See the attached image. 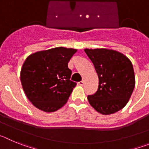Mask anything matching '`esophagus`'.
<instances>
[{
	"label": "esophagus",
	"instance_id": "obj_1",
	"mask_svg": "<svg viewBox=\"0 0 149 149\" xmlns=\"http://www.w3.org/2000/svg\"><path fill=\"white\" fill-rule=\"evenodd\" d=\"M78 84L79 85H80V86H84V79H83V81H80V82L78 83Z\"/></svg>",
	"mask_w": 149,
	"mask_h": 149
}]
</instances>
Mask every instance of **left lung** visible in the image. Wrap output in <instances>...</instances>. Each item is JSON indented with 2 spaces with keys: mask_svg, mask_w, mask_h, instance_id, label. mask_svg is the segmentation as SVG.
<instances>
[{
  "mask_svg": "<svg viewBox=\"0 0 149 149\" xmlns=\"http://www.w3.org/2000/svg\"><path fill=\"white\" fill-rule=\"evenodd\" d=\"M98 77V89L88 95L89 104L103 115L122 110L131 98L135 86L132 63L125 55L107 48L84 49Z\"/></svg>",
  "mask_w": 149,
  "mask_h": 149,
  "instance_id": "1",
  "label": "left lung"
}]
</instances>
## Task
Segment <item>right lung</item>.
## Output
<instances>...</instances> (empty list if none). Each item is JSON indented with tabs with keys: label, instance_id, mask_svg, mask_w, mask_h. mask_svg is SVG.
<instances>
[{
	"label": "right lung",
	"instance_id": "obj_1",
	"mask_svg": "<svg viewBox=\"0 0 149 149\" xmlns=\"http://www.w3.org/2000/svg\"><path fill=\"white\" fill-rule=\"evenodd\" d=\"M77 49L58 47L37 51L27 57L21 69V83L29 101L46 113L65 104L76 83L70 81L68 63Z\"/></svg>",
	"mask_w": 149,
	"mask_h": 149
}]
</instances>
